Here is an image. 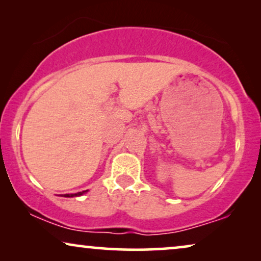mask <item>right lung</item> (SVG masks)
<instances>
[{
	"mask_svg": "<svg viewBox=\"0 0 261 261\" xmlns=\"http://www.w3.org/2000/svg\"><path fill=\"white\" fill-rule=\"evenodd\" d=\"M85 192H88V190L82 191V192H77V194H65V195H64V197H78V196H82L83 194H85Z\"/></svg>",
	"mask_w": 261,
	"mask_h": 261,
	"instance_id": "1",
	"label": "right lung"
}]
</instances>
